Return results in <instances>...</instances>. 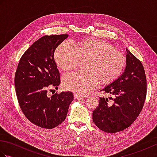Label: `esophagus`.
Segmentation results:
<instances>
[{
	"label": "esophagus",
	"instance_id": "esophagus-1",
	"mask_svg": "<svg viewBox=\"0 0 157 157\" xmlns=\"http://www.w3.org/2000/svg\"><path fill=\"white\" fill-rule=\"evenodd\" d=\"M83 97L82 96L79 95V94H74V98L75 99H80V98H82Z\"/></svg>",
	"mask_w": 157,
	"mask_h": 157
}]
</instances>
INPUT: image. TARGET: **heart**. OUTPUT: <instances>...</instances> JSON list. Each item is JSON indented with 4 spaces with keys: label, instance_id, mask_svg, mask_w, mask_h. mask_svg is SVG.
I'll use <instances>...</instances> for the list:
<instances>
[{
    "label": "heart",
    "instance_id": "b5f03b06",
    "mask_svg": "<svg viewBox=\"0 0 157 157\" xmlns=\"http://www.w3.org/2000/svg\"><path fill=\"white\" fill-rule=\"evenodd\" d=\"M55 61L63 70L74 69L79 59H88L86 71L67 73L63 77L64 87L76 94H90L98 82L107 85L121 74L126 64L125 55L110 43L96 38L82 39L75 48L64 42L56 48Z\"/></svg>",
    "mask_w": 157,
    "mask_h": 157
}]
</instances>
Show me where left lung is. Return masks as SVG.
<instances>
[{"label": "left lung", "instance_id": "1", "mask_svg": "<svg viewBox=\"0 0 157 157\" xmlns=\"http://www.w3.org/2000/svg\"><path fill=\"white\" fill-rule=\"evenodd\" d=\"M126 51L124 71L101 90L115 98L111 102H109L107 98H100L99 105L92 113L95 125L107 133L121 132L131 125L141 112L146 99V79L144 67L127 48Z\"/></svg>", "mask_w": 157, "mask_h": 157}]
</instances>
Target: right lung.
<instances>
[{"label": "right lung", "mask_w": 157, "mask_h": 157, "mask_svg": "<svg viewBox=\"0 0 157 157\" xmlns=\"http://www.w3.org/2000/svg\"><path fill=\"white\" fill-rule=\"evenodd\" d=\"M67 37V34L42 36L24 52L17 68L15 88L20 108L29 121L43 128L61 124L73 100L71 92L47 94L48 88L57 89L60 84L54 52Z\"/></svg>", "instance_id": "1"}]
</instances>
